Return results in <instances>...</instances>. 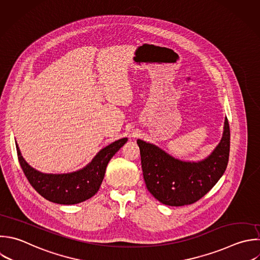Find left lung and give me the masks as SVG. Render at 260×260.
<instances>
[{"label": "left lung", "mask_w": 260, "mask_h": 260, "mask_svg": "<svg viewBox=\"0 0 260 260\" xmlns=\"http://www.w3.org/2000/svg\"><path fill=\"white\" fill-rule=\"evenodd\" d=\"M147 190L159 202L182 206L203 197L223 175L230 153V127L224 119L219 143L198 161L174 157L155 144L137 139Z\"/></svg>", "instance_id": "obj_1"}]
</instances>
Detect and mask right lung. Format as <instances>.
Listing matches in <instances>:
<instances>
[{
    "label": "right lung",
    "mask_w": 260,
    "mask_h": 260,
    "mask_svg": "<svg viewBox=\"0 0 260 260\" xmlns=\"http://www.w3.org/2000/svg\"><path fill=\"white\" fill-rule=\"evenodd\" d=\"M128 141L121 138L101 149L84 168L66 174H46L29 166L16 142L20 166L31 186L47 200L59 204H77L92 197L100 189L107 166L115 153Z\"/></svg>",
    "instance_id": "right-lung-1"
}]
</instances>
